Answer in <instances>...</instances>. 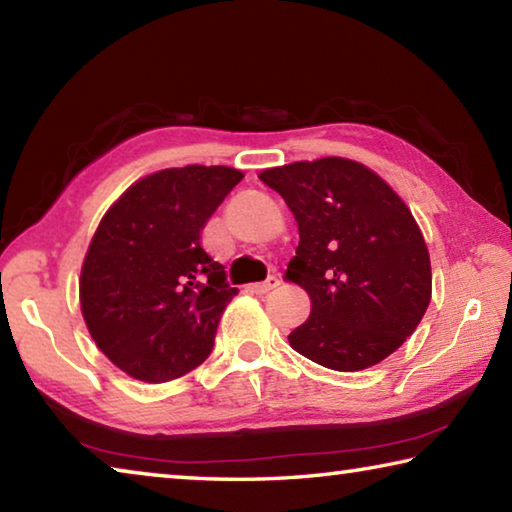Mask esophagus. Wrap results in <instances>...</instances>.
<instances>
[{"mask_svg": "<svg viewBox=\"0 0 512 512\" xmlns=\"http://www.w3.org/2000/svg\"><path fill=\"white\" fill-rule=\"evenodd\" d=\"M275 287H280V277H277V275H268L264 282L250 284V291H253V293H268V291H273Z\"/></svg>", "mask_w": 512, "mask_h": 512, "instance_id": "1", "label": "esophagus"}]
</instances>
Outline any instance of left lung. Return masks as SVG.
I'll use <instances>...</instances> for the list:
<instances>
[{
	"instance_id": "obj_1",
	"label": "left lung",
	"mask_w": 512,
	"mask_h": 512,
	"mask_svg": "<svg viewBox=\"0 0 512 512\" xmlns=\"http://www.w3.org/2000/svg\"><path fill=\"white\" fill-rule=\"evenodd\" d=\"M300 244L287 280L311 298L291 348L320 366H375L415 332L431 300V262L413 214L375 171L345 158L266 169Z\"/></svg>"
}]
</instances>
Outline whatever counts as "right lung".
Listing matches in <instances>:
<instances>
[{"mask_svg":"<svg viewBox=\"0 0 512 512\" xmlns=\"http://www.w3.org/2000/svg\"><path fill=\"white\" fill-rule=\"evenodd\" d=\"M244 173L189 164L137 180L103 216L81 271V311L106 357L149 384L210 357L237 289L201 232Z\"/></svg>","mask_w":512,"mask_h":512,"instance_id":"1","label":"right lung"}]
</instances>
